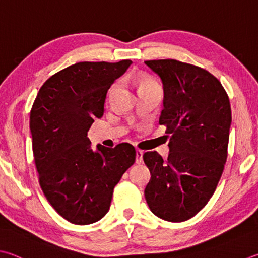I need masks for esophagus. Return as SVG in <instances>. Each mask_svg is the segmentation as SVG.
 Segmentation results:
<instances>
[{
  "label": "esophagus",
  "mask_w": 258,
  "mask_h": 258,
  "mask_svg": "<svg viewBox=\"0 0 258 258\" xmlns=\"http://www.w3.org/2000/svg\"><path fill=\"white\" fill-rule=\"evenodd\" d=\"M143 161V151L142 150H137V163H142Z\"/></svg>",
  "instance_id": "34e87169"
}]
</instances>
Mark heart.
<instances>
[{"label":"heart","instance_id":"1","mask_svg":"<svg viewBox=\"0 0 258 258\" xmlns=\"http://www.w3.org/2000/svg\"><path fill=\"white\" fill-rule=\"evenodd\" d=\"M153 82H151V81H147V80H142V81H140L138 84H139V88L140 87H143V86H148V84H152Z\"/></svg>","mask_w":258,"mask_h":258}]
</instances>
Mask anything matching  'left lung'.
<instances>
[{
    "label": "left lung",
    "mask_w": 258,
    "mask_h": 258,
    "mask_svg": "<svg viewBox=\"0 0 258 258\" xmlns=\"http://www.w3.org/2000/svg\"><path fill=\"white\" fill-rule=\"evenodd\" d=\"M161 79L163 109L170 152H145L151 178L144 195L151 212L169 222H182L212 198L224 169L231 124L230 101L217 78L176 59L145 60Z\"/></svg>",
    "instance_id": "obj_1"
}]
</instances>
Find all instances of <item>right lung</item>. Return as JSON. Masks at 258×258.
<instances>
[{"instance_id":"right-lung-1","label":"right lung","mask_w":258,"mask_h":258,"mask_svg":"<svg viewBox=\"0 0 258 258\" xmlns=\"http://www.w3.org/2000/svg\"><path fill=\"white\" fill-rule=\"evenodd\" d=\"M132 64L80 62L51 76L30 110L32 152L41 190L69 222L86 226L108 212L114 187L135 162L132 144L97 145L88 131L104 115L108 89Z\"/></svg>"}]
</instances>
